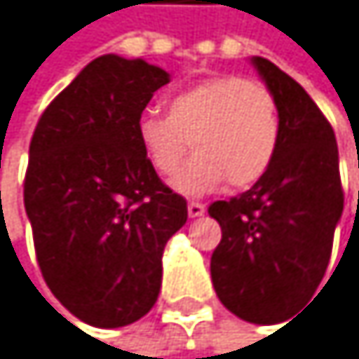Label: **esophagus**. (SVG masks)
Returning a JSON list of instances; mask_svg holds the SVG:
<instances>
[{
    "label": "esophagus",
    "instance_id": "1",
    "mask_svg": "<svg viewBox=\"0 0 359 359\" xmlns=\"http://www.w3.org/2000/svg\"><path fill=\"white\" fill-rule=\"evenodd\" d=\"M187 212H189L191 219H196V217H202V215L206 212V206L200 204V202H189V204H187Z\"/></svg>",
    "mask_w": 359,
    "mask_h": 359
}]
</instances>
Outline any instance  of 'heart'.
<instances>
[{
    "label": "heart",
    "mask_w": 359,
    "mask_h": 359,
    "mask_svg": "<svg viewBox=\"0 0 359 359\" xmlns=\"http://www.w3.org/2000/svg\"><path fill=\"white\" fill-rule=\"evenodd\" d=\"M138 138L151 165L172 176L189 153L196 155L174 176L183 196H204L225 181L247 187L268 172L280 121L272 91L251 79L217 76L168 102V116L140 118Z\"/></svg>",
    "instance_id": "heart-1"
}]
</instances>
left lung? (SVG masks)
I'll return each mask as SVG.
<instances>
[{
  "label": "left lung",
  "instance_id": "left-lung-1",
  "mask_svg": "<svg viewBox=\"0 0 359 359\" xmlns=\"http://www.w3.org/2000/svg\"><path fill=\"white\" fill-rule=\"evenodd\" d=\"M278 108L280 138L268 172L245 194L210 204L221 243L210 278L221 304L249 323H274L311 300L343 215L334 130L283 69L251 57Z\"/></svg>",
  "mask_w": 359,
  "mask_h": 359
}]
</instances>
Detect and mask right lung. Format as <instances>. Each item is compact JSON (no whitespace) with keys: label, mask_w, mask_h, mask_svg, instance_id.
Returning <instances> with one entry per match:
<instances>
[{"label":"right lung","mask_w":359,"mask_h":359,"mask_svg":"<svg viewBox=\"0 0 359 359\" xmlns=\"http://www.w3.org/2000/svg\"><path fill=\"white\" fill-rule=\"evenodd\" d=\"M168 83L144 59L102 55L50 102L29 144L25 210L42 276L95 327L153 309L163 247L187 221L185 198L159 181L138 138L142 110Z\"/></svg>","instance_id":"right-lung-1"}]
</instances>
